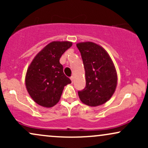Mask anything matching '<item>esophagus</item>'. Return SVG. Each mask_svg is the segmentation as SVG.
<instances>
[{
	"mask_svg": "<svg viewBox=\"0 0 148 148\" xmlns=\"http://www.w3.org/2000/svg\"><path fill=\"white\" fill-rule=\"evenodd\" d=\"M70 79H71V81H72V82H74V76H72L70 77Z\"/></svg>",
	"mask_w": 148,
	"mask_h": 148,
	"instance_id": "1",
	"label": "esophagus"
}]
</instances>
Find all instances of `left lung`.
<instances>
[{
  "instance_id": "left-lung-1",
  "label": "left lung",
  "mask_w": 148,
  "mask_h": 148,
  "mask_svg": "<svg viewBox=\"0 0 148 148\" xmlns=\"http://www.w3.org/2000/svg\"><path fill=\"white\" fill-rule=\"evenodd\" d=\"M86 71V87L78 92L81 101L90 106L106 103L117 86V73L109 55L93 42L76 45Z\"/></svg>"
}]
</instances>
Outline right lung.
<instances>
[{"label":"right lung","instance_id":"add662e5","mask_svg":"<svg viewBox=\"0 0 148 148\" xmlns=\"http://www.w3.org/2000/svg\"><path fill=\"white\" fill-rule=\"evenodd\" d=\"M72 45L70 42H51L30 64L25 86L37 104L47 108L53 106L60 100L64 86L71 84V80L64 75L60 58Z\"/></svg>","mask_w":148,"mask_h":148}]
</instances>
